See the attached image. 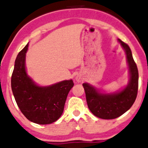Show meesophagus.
I'll use <instances>...</instances> for the list:
<instances>
[{
    "mask_svg": "<svg viewBox=\"0 0 148 148\" xmlns=\"http://www.w3.org/2000/svg\"><path fill=\"white\" fill-rule=\"evenodd\" d=\"M75 79H76V81H77V82H80V81L82 80V77H81L80 76H79V75H77V76H76Z\"/></svg>",
    "mask_w": 148,
    "mask_h": 148,
    "instance_id": "34e87169",
    "label": "esophagus"
}]
</instances>
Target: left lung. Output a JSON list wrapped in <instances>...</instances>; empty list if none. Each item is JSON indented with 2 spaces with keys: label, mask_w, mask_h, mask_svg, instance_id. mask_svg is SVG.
<instances>
[{
  "label": "left lung",
  "mask_w": 148,
  "mask_h": 148,
  "mask_svg": "<svg viewBox=\"0 0 148 148\" xmlns=\"http://www.w3.org/2000/svg\"><path fill=\"white\" fill-rule=\"evenodd\" d=\"M126 55L129 68L130 80L128 85L114 93H101L87 83L82 86L86 95L89 109L95 116L102 119H114L126 112L134 103L138 89V71L128 44L118 39Z\"/></svg>",
  "instance_id": "8db88e82"
}]
</instances>
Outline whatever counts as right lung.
Here are the masks:
<instances>
[{
	"label": "right lung",
	"instance_id": "add662e5",
	"mask_svg": "<svg viewBox=\"0 0 148 148\" xmlns=\"http://www.w3.org/2000/svg\"><path fill=\"white\" fill-rule=\"evenodd\" d=\"M29 44L18 53L11 77L15 101L25 117L37 124H50L61 117L67 96L73 87L72 80L50 86H39L27 75L25 56Z\"/></svg>",
	"mask_w": 148,
	"mask_h": 148
}]
</instances>
